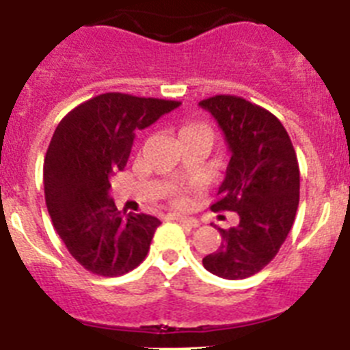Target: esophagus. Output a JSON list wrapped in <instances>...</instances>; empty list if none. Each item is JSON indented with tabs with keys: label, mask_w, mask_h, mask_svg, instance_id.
Returning <instances> with one entry per match:
<instances>
[{
	"label": "esophagus",
	"mask_w": 350,
	"mask_h": 350,
	"mask_svg": "<svg viewBox=\"0 0 350 350\" xmlns=\"http://www.w3.org/2000/svg\"><path fill=\"white\" fill-rule=\"evenodd\" d=\"M168 219H172V221L180 222V224L187 226V228H196V226H198V221H196V219L185 217V215H180V213H170Z\"/></svg>",
	"instance_id": "34e87169"
}]
</instances>
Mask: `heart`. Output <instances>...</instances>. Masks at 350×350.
Segmentation results:
<instances>
[{
	"instance_id": "heart-1",
	"label": "heart",
	"mask_w": 350,
	"mask_h": 350,
	"mask_svg": "<svg viewBox=\"0 0 350 350\" xmlns=\"http://www.w3.org/2000/svg\"><path fill=\"white\" fill-rule=\"evenodd\" d=\"M198 129H205V128H203V126H200V124H185V126H182V128H180V135H185V133H191V131H198ZM173 200H175V203H178V205H180V203L185 202V196H184V194L177 193Z\"/></svg>"
}]
</instances>
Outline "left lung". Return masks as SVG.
<instances>
[{
    "label": "left lung",
    "instance_id": "8db88e82",
    "mask_svg": "<svg viewBox=\"0 0 350 350\" xmlns=\"http://www.w3.org/2000/svg\"><path fill=\"white\" fill-rule=\"evenodd\" d=\"M217 120L231 159L213 212L231 210L238 226L221 230V247L203 258L210 273L228 280L258 273L286 242L299 203V168L286 128L273 113L238 96L200 101Z\"/></svg>",
    "mask_w": 350,
    "mask_h": 350
}]
</instances>
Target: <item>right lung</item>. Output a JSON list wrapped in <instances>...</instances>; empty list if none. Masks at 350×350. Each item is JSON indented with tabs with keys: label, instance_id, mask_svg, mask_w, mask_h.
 <instances>
[{
	"label": "right lung",
	"instance_id": "right-lung-1",
	"mask_svg": "<svg viewBox=\"0 0 350 350\" xmlns=\"http://www.w3.org/2000/svg\"><path fill=\"white\" fill-rule=\"evenodd\" d=\"M178 105L107 92L73 108L55 128L43 163L45 203L68 252L85 270L119 277L147 256L161 221L117 210L110 178L124 170L138 129Z\"/></svg>",
	"mask_w": 350,
	"mask_h": 350
}]
</instances>
